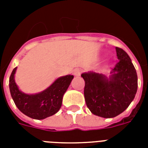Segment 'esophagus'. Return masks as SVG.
Instances as JSON below:
<instances>
[{
	"mask_svg": "<svg viewBox=\"0 0 148 148\" xmlns=\"http://www.w3.org/2000/svg\"><path fill=\"white\" fill-rule=\"evenodd\" d=\"M81 73H82V70L80 69V68H75L73 71L74 76H80Z\"/></svg>",
	"mask_w": 148,
	"mask_h": 148,
	"instance_id": "obj_1",
	"label": "esophagus"
}]
</instances>
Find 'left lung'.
<instances>
[{"instance_id":"1","label":"left lung","mask_w":148,"mask_h":148,"mask_svg":"<svg viewBox=\"0 0 148 148\" xmlns=\"http://www.w3.org/2000/svg\"><path fill=\"white\" fill-rule=\"evenodd\" d=\"M118 61L107 77L102 74L83 73L84 95L90 112L104 118L114 117L128 108L138 90V75L128 54L116 47Z\"/></svg>"}]
</instances>
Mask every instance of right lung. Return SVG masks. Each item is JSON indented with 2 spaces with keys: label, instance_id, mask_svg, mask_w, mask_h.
<instances>
[{
  "label": "right lung",
  "instance_id": "obj_1",
  "mask_svg": "<svg viewBox=\"0 0 148 148\" xmlns=\"http://www.w3.org/2000/svg\"><path fill=\"white\" fill-rule=\"evenodd\" d=\"M17 67L13 70L9 79V88L15 105L24 114L33 119L42 120L55 114L62 104L63 96L74 78L66 75L58 78L50 87L35 95H27L19 90L15 83L14 74Z\"/></svg>",
  "mask_w": 148,
  "mask_h": 148
}]
</instances>
